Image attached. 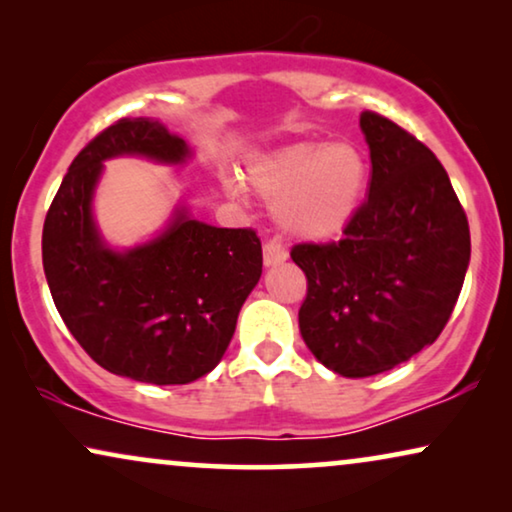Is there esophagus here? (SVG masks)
<instances>
[{
    "label": "esophagus",
    "instance_id": "esophagus-1",
    "mask_svg": "<svg viewBox=\"0 0 512 512\" xmlns=\"http://www.w3.org/2000/svg\"><path fill=\"white\" fill-rule=\"evenodd\" d=\"M286 249H284V244L279 242V240H268L263 244V263L268 265H277V263H284L286 261Z\"/></svg>",
    "mask_w": 512,
    "mask_h": 512
}]
</instances>
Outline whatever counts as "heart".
<instances>
[{
  "label": "heart",
  "mask_w": 512,
  "mask_h": 512,
  "mask_svg": "<svg viewBox=\"0 0 512 512\" xmlns=\"http://www.w3.org/2000/svg\"><path fill=\"white\" fill-rule=\"evenodd\" d=\"M366 160L354 144H291L251 167L258 193L277 200L286 233L328 240L347 228L366 191Z\"/></svg>",
  "instance_id": "b5f03b06"
}]
</instances>
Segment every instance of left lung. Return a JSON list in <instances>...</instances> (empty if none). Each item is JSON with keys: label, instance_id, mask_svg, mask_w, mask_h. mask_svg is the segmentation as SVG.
Instances as JSON below:
<instances>
[{"label": "left lung", "instance_id": "left-lung-1", "mask_svg": "<svg viewBox=\"0 0 512 512\" xmlns=\"http://www.w3.org/2000/svg\"><path fill=\"white\" fill-rule=\"evenodd\" d=\"M368 195L338 242L293 244L307 277L298 326L310 352L345 377H370L433 345L471 261L464 207L429 146L363 111Z\"/></svg>", "mask_w": 512, "mask_h": 512}]
</instances>
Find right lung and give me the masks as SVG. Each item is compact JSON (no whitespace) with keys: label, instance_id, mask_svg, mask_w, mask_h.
Returning a JSON list of instances; mask_svg holds the SVG:
<instances>
[{"label":"right lung","instance_id":"add662e5","mask_svg":"<svg viewBox=\"0 0 512 512\" xmlns=\"http://www.w3.org/2000/svg\"><path fill=\"white\" fill-rule=\"evenodd\" d=\"M121 153L181 163L188 146L151 118H118L83 146L44 221L48 289L69 333L104 370L188 384L226 354L240 307L261 279V237L179 214L151 244L125 254L107 249L90 198L102 160Z\"/></svg>","mask_w":512,"mask_h":512}]
</instances>
